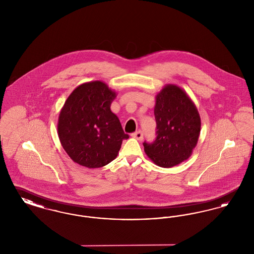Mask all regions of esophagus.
<instances>
[{
	"mask_svg": "<svg viewBox=\"0 0 254 254\" xmlns=\"http://www.w3.org/2000/svg\"><path fill=\"white\" fill-rule=\"evenodd\" d=\"M131 136L141 141V140H143V136H144V134H143V131H142V130H137V131H135V132L132 133V134H131Z\"/></svg>",
	"mask_w": 254,
	"mask_h": 254,
	"instance_id": "esophagus-1",
	"label": "esophagus"
}]
</instances>
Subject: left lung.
Returning <instances> with one entry per match:
<instances>
[{"label": "left lung", "instance_id": "left-lung-1", "mask_svg": "<svg viewBox=\"0 0 254 254\" xmlns=\"http://www.w3.org/2000/svg\"><path fill=\"white\" fill-rule=\"evenodd\" d=\"M154 116L156 137L143 143L145 153L159 167L171 168L190 156L200 134V116L187 93L173 85L156 96Z\"/></svg>", "mask_w": 254, "mask_h": 254}]
</instances>
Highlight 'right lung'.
<instances>
[{
    "label": "right lung",
    "mask_w": 254,
    "mask_h": 254,
    "mask_svg": "<svg viewBox=\"0 0 254 254\" xmlns=\"http://www.w3.org/2000/svg\"><path fill=\"white\" fill-rule=\"evenodd\" d=\"M115 97L108 85L95 81L79 85L65 101L58 134L75 163L89 169L104 167L116 158L123 140L128 139L110 109Z\"/></svg>",
    "instance_id": "1"
}]
</instances>
